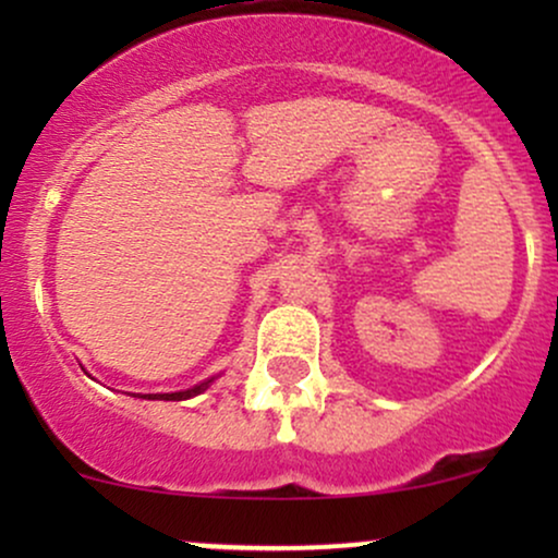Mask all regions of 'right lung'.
<instances>
[{
    "label": "right lung",
    "instance_id": "right-lung-1",
    "mask_svg": "<svg viewBox=\"0 0 558 558\" xmlns=\"http://www.w3.org/2000/svg\"><path fill=\"white\" fill-rule=\"evenodd\" d=\"M213 380H215V377H209V380L198 383V386L189 388V390H178V393H146V396H138V399H149V401H155V399H159V401H183V399H191V396H198V393H202V390H207L209 386H213Z\"/></svg>",
    "mask_w": 558,
    "mask_h": 558
}]
</instances>
